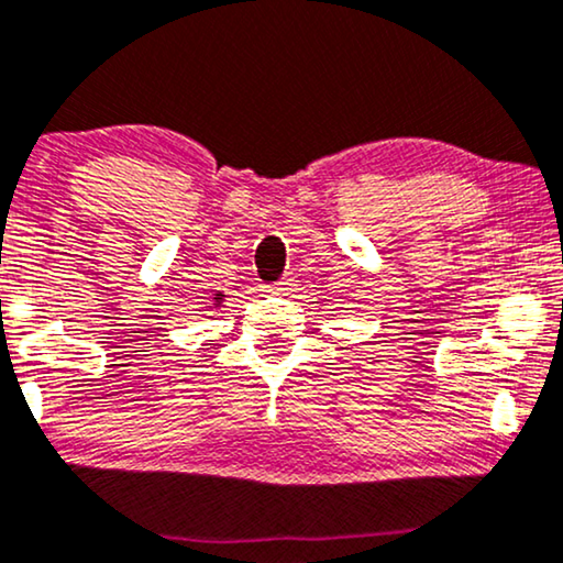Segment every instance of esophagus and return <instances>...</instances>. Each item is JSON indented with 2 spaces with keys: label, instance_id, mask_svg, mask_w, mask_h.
<instances>
[{
  "label": "esophagus",
  "instance_id": "1",
  "mask_svg": "<svg viewBox=\"0 0 563 563\" xmlns=\"http://www.w3.org/2000/svg\"><path fill=\"white\" fill-rule=\"evenodd\" d=\"M292 288V278H283L278 283L267 285V292H288Z\"/></svg>",
  "mask_w": 563,
  "mask_h": 563
}]
</instances>
